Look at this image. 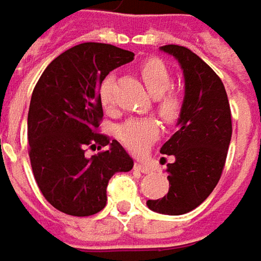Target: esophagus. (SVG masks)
I'll return each instance as SVG.
<instances>
[{"label":"esophagus","mask_w":261,"mask_h":261,"mask_svg":"<svg viewBox=\"0 0 261 261\" xmlns=\"http://www.w3.org/2000/svg\"><path fill=\"white\" fill-rule=\"evenodd\" d=\"M135 169L137 170H139V172H142V173H150V166L148 164H144V163H135Z\"/></svg>","instance_id":"1"}]
</instances>
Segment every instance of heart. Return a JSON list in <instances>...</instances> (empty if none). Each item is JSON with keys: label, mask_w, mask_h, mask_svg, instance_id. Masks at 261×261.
Wrapping results in <instances>:
<instances>
[{"label": "heart", "mask_w": 261, "mask_h": 261, "mask_svg": "<svg viewBox=\"0 0 261 261\" xmlns=\"http://www.w3.org/2000/svg\"><path fill=\"white\" fill-rule=\"evenodd\" d=\"M141 76L148 92L159 101V111L166 120H173L180 111V98L167 92L172 85L170 73L160 60H148L141 66ZM113 98V77H107L101 86V101L110 106ZM119 137L134 152H142L159 137V124L152 119L130 120L119 129Z\"/></svg>", "instance_id": "heart-1"}]
</instances>
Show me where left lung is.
Returning <instances> with one entry per match:
<instances>
[{"instance_id": "left-lung-1", "label": "left lung", "mask_w": 261, "mask_h": 261, "mask_svg": "<svg viewBox=\"0 0 261 261\" xmlns=\"http://www.w3.org/2000/svg\"><path fill=\"white\" fill-rule=\"evenodd\" d=\"M160 51L179 63L185 94L177 130L160 150L175 157L166 169L170 188L147 205L155 213L179 216L197 208L216 188L228 155L232 120L225 86L208 64L185 46L164 45Z\"/></svg>"}]
</instances>
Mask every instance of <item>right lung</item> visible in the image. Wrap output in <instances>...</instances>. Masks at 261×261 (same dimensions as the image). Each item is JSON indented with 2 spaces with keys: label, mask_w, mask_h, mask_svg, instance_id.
<instances>
[{
  "label": "right lung",
  "mask_w": 261,
  "mask_h": 261,
  "mask_svg": "<svg viewBox=\"0 0 261 261\" xmlns=\"http://www.w3.org/2000/svg\"><path fill=\"white\" fill-rule=\"evenodd\" d=\"M134 56L110 44H79L53 60L33 89L28 114L33 175L46 201L66 215L101 212L111 176L134 167L116 139L95 134L104 114L101 84ZM95 143L108 150L86 158V145Z\"/></svg>",
  "instance_id": "1"
}]
</instances>
